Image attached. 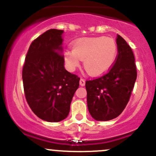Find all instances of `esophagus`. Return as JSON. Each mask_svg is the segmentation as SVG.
<instances>
[{
	"mask_svg": "<svg viewBox=\"0 0 156 156\" xmlns=\"http://www.w3.org/2000/svg\"><path fill=\"white\" fill-rule=\"evenodd\" d=\"M80 85L81 86H84L85 85V80L84 79H83V78H81V79H80Z\"/></svg>",
	"mask_w": 156,
	"mask_h": 156,
	"instance_id": "esophagus-1",
	"label": "esophagus"
}]
</instances>
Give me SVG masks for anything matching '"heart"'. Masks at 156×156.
Returning <instances> with one entry per match:
<instances>
[{
	"label": "heart",
	"mask_w": 156,
	"mask_h": 156,
	"mask_svg": "<svg viewBox=\"0 0 156 156\" xmlns=\"http://www.w3.org/2000/svg\"><path fill=\"white\" fill-rule=\"evenodd\" d=\"M117 54V44L111 37H82L74 42L72 51H65L64 59L70 71L79 66L81 60L90 75L100 76L113 66Z\"/></svg>",
	"instance_id": "heart-1"
}]
</instances>
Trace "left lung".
<instances>
[{"label":"left lung","instance_id":"obj_1","mask_svg":"<svg viewBox=\"0 0 156 156\" xmlns=\"http://www.w3.org/2000/svg\"><path fill=\"white\" fill-rule=\"evenodd\" d=\"M118 56L108 72L100 78L87 81V108L97 121H109L126 107L136 79L133 53L125 39L117 35Z\"/></svg>","mask_w":156,"mask_h":156}]
</instances>
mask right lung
Returning a JSON list of instances; mask_svg holds the SVG:
<instances>
[{
  "label": "right lung",
  "mask_w": 156,
  "mask_h": 156,
  "mask_svg": "<svg viewBox=\"0 0 156 156\" xmlns=\"http://www.w3.org/2000/svg\"><path fill=\"white\" fill-rule=\"evenodd\" d=\"M63 30L50 29L30 45L23 69L25 95L33 112L58 122L68 116L80 78L64 67Z\"/></svg>",
  "instance_id": "1"
}]
</instances>
